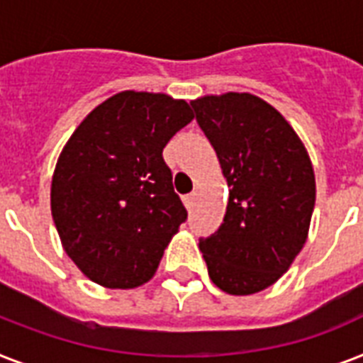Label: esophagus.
<instances>
[{"label": "esophagus", "instance_id": "1", "mask_svg": "<svg viewBox=\"0 0 363 363\" xmlns=\"http://www.w3.org/2000/svg\"><path fill=\"white\" fill-rule=\"evenodd\" d=\"M182 201H184V205H186V209H192L194 201H196V192L184 196V198H182Z\"/></svg>", "mask_w": 363, "mask_h": 363}]
</instances>
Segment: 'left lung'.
<instances>
[{"label":"left lung","mask_w":363,"mask_h":363,"mask_svg":"<svg viewBox=\"0 0 363 363\" xmlns=\"http://www.w3.org/2000/svg\"><path fill=\"white\" fill-rule=\"evenodd\" d=\"M230 186L224 224L199 241L211 281L248 296L275 284L309 235L315 171L307 148L267 101L247 92L190 101Z\"/></svg>","instance_id":"obj_1"}]
</instances>
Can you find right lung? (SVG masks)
Segmentation results:
<instances>
[{
  "label": "right lung",
  "mask_w": 363,
  "mask_h": 363,
  "mask_svg": "<svg viewBox=\"0 0 363 363\" xmlns=\"http://www.w3.org/2000/svg\"><path fill=\"white\" fill-rule=\"evenodd\" d=\"M192 118L184 99L124 90L65 143L50 211L62 247L90 281L125 290L154 277L188 216L162 152Z\"/></svg>",
  "instance_id": "1"
}]
</instances>
